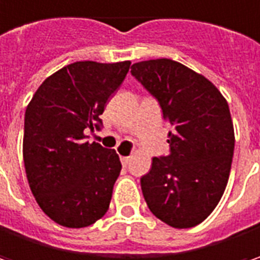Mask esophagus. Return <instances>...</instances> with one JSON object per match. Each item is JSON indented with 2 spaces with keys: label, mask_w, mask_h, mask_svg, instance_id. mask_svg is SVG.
Masks as SVG:
<instances>
[{
  "label": "esophagus",
  "mask_w": 260,
  "mask_h": 260,
  "mask_svg": "<svg viewBox=\"0 0 260 260\" xmlns=\"http://www.w3.org/2000/svg\"><path fill=\"white\" fill-rule=\"evenodd\" d=\"M129 160H131L129 155H123V157H120V161H122V164H123V166H128Z\"/></svg>",
  "instance_id": "esophagus-1"
}]
</instances>
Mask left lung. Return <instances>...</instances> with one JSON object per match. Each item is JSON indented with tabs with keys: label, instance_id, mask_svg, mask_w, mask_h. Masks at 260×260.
I'll use <instances>...</instances> for the list:
<instances>
[{
	"label": "left lung",
	"instance_id": "8db88e82",
	"mask_svg": "<svg viewBox=\"0 0 260 260\" xmlns=\"http://www.w3.org/2000/svg\"><path fill=\"white\" fill-rule=\"evenodd\" d=\"M131 74L158 102L170 126V154L154 157L141 177L144 199L166 224L195 227L217 207L229 182L234 152L229 105L204 75L172 59L134 63Z\"/></svg>",
	"mask_w": 260,
	"mask_h": 260
}]
</instances>
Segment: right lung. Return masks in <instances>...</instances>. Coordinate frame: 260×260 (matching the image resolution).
Wrapping results in <instances>:
<instances>
[{
	"label": "right lung",
	"instance_id": "right-lung-1",
	"mask_svg": "<svg viewBox=\"0 0 260 260\" xmlns=\"http://www.w3.org/2000/svg\"><path fill=\"white\" fill-rule=\"evenodd\" d=\"M131 62L80 61L48 77L24 115L23 158L42 211L70 229L94 224L109 209L122 164L115 150L87 141Z\"/></svg>",
	"mask_w": 260,
	"mask_h": 260
}]
</instances>
